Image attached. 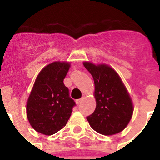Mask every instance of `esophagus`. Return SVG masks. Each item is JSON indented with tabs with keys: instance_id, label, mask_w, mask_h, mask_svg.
I'll list each match as a JSON object with an SVG mask.
<instances>
[{
	"instance_id": "obj_1",
	"label": "esophagus",
	"mask_w": 160,
	"mask_h": 160,
	"mask_svg": "<svg viewBox=\"0 0 160 160\" xmlns=\"http://www.w3.org/2000/svg\"><path fill=\"white\" fill-rule=\"evenodd\" d=\"M82 100H83V97L82 98H79V99L76 100V103H77L78 105H80V104L82 103Z\"/></svg>"
}]
</instances>
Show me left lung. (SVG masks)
<instances>
[{
	"label": "left lung",
	"instance_id": "obj_1",
	"mask_svg": "<svg viewBox=\"0 0 160 160\" xmlns=\"http://www.w3.org/2000/svg\"><path fill=\"white\" fill-rule=\"evenodd\" d=\"M94 78L96 108L87 117L90 127L104 135L121 132L129 123L133 104L128 90L117 72L105 64L83 62Z\"/></svg>",
	"mask_w": 160,
	"mask_h": 160
}]
</instances>
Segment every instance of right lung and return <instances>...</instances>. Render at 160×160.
Returning a JSON list of instances; mask_svg holds the SVG:
<instances>
[{
  "label": "right lung",
  "mask_w": 160,
  "mask_h": 160,
  "mask_svg": "<svg viewBox=\"0 0 160 160\" xmlns=\"http://www.w3.org/2000/svg\"><path fill=\"white\" fill-rule=\"evenodd\" d=\"M70 63L54 62L44 67L35 80L26 105L32 128L46 135L62 129L71 115L75 102L63 83Z\"/></svg>",
  "instance_id": "1"
}]
</instances>
